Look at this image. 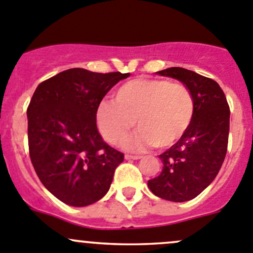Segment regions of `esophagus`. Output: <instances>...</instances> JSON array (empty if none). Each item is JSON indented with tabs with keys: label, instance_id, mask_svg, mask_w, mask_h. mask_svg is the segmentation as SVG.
<instances>
[{
	"label": "esophagus",
	"instance_id": "esophagus-1",
	"mask_svg": "<svg viewBox=\"0 0 253 253\" xmlns=\"http://www.w3.org/2000/svg\"><path fill=\"white\" fill-rule=\"evenodd\" d=\"M125 158H126L127 160H139V159H142L141 155H128V154H126V155H125Z\"/></svg>",
	"mask_w": 253,
	"mask_h": 253
}]
</instances>
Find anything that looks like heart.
Instances as JSON below:
<instances>
[{
  "instance_id": "b5f03b06",
  "label": "heart",
  "mask_w": 253,
  "mask_h": 253,
  "mask_svg": "<svg viewBox=\"0 0 253 253\" xmlns=\"http://www.w3.org/2000/svg\"><path fill=\"white\" fill-rule=\"evenodd\" d=\"M195 116V99L181 83L165 79L137 78L122 84L115 93V104L103 101L96 111L99 131L106 142L120 144L132 127L139 131L126 139L129 150L149 145L171 147L190 128Z\"/></svg>"
}]
</instances>
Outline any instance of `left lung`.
Masks as SVG:
<instances>
[{
  "instance_id": "8db88e82",
  "label": "left lung",
  "mask_w": 253,
  "mask_h": 253,
  "mask_svg": "<svg viewBox=\"0 0 253 253\" xmlns=\"http://www.w3.org/2000/svg\"><path fill=\"white\" fill-rule=\"evenodd\" d=\"M182 82L195 99V116L185 136L159 155L163 170L148 181L158 197L186 202L197 197L215 178L228 150L230 109L219 84L181 67L159 71Z\"/></svg>"
}]
</instances>
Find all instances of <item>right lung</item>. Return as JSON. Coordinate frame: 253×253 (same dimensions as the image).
<instances>
[{
	"label": "right lung",
	"mask_w": 253,
	"mask_h": 253,
	"mask_svg": "<svg viewBox=\"0 0 253 253\" xmlns=\"http://www.w3.org/2000/svg\"><path fill=\"white\" fill-rule=\"evenodd\" d=\"M128 76L71 68L35 89L27 109L30 160L42 185L61 202L93 205L110 188L125 157L103 141L96 111L112 86Z\"/></svg>",
	"instance_id": "add662e5"
}]
</instances>
